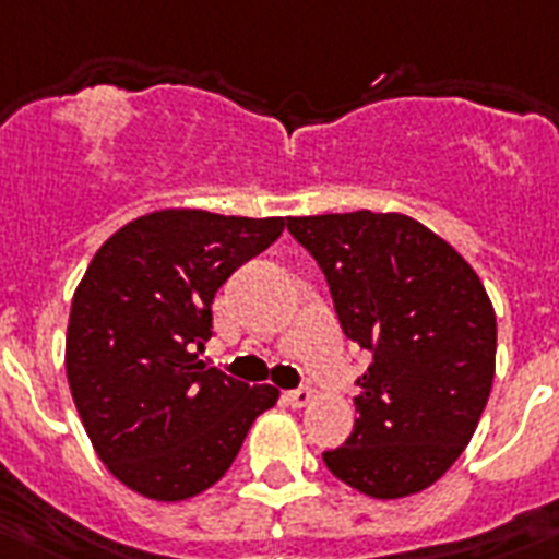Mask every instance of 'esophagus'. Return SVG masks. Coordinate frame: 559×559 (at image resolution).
Returning <instances> with one entry per match:
<instances>
[{"instance_id":"34e87169","label":"esophagus","mask_w":559,"mask_h":559,"mask_svg":"<svg viewBox=\"0 0 559 559\" xmlns=\"http://www.w3.org/2000/svg\"><path fill=\"white\" fill-rule=\"evenodd\" d=\"M283 400H285V405H290V408H306V405L311 403V389L285 391Z\"/></svg>"}]
</instances>
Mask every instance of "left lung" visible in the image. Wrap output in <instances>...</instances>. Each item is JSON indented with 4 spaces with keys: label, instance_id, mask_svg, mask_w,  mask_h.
<instances>
[{
    "label": "left lung",
    "instance_id": "1",
    "mask_svg": "<svg viewBox=\"0 0 559 559\" xmlns=\"http://www.w3.org/2000/svg\"><path fill=\"white\" fill-rule=\"evenodd\" d=\"M325 274L336 320L371 354L352 437L329 472L377 500L417 495L472 440L495 382L497 317L468 262L403 214L290 216Z\"/></svg>",
    "mask_w": 559,
    "mask_h": 559
}]
</instances>
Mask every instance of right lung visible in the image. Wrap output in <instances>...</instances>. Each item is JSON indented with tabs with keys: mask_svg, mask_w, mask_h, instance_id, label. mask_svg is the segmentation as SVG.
I'll return each instance as SVG.
<instances>
[{
	"mask_svg": "<svg viewBox=\"0 0 559 559\" xmlns=\"http://www.w3.org/2000/svg\"><path fill=\"white\" fill-rule=\"evenodd\" d=\"M283 228V216L156 211L119 228L87 265L64 368L96 454L133 491L177 502L211 488L276 403L274 385L205 368L200 352L219 285Z\"/></svg>",
	"mask_w": 559,
	"mask_h": 559,
	"instance_id": "1",
	"label": "right lung"
}]
</instances>
